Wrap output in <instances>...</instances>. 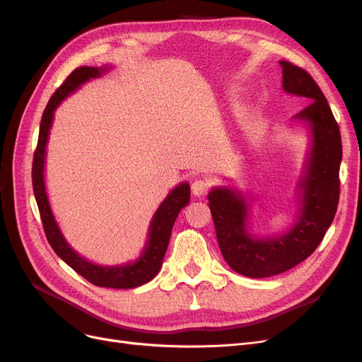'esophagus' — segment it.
Returning <instances> with one entry per match:
<instances>
[{"label":"esophagus","instance_id":"obj_1","mask_svg":"<svg viewBox=\"0 0 362 362\" xmlns=\"http://www.w3.org/2000/svg\"><path fill=\"white\" fill-rule=\"evenodd\" d=\"M208 185H210V184H208L206 181H204V180H196L192 184V193L194 196H202V194H205L208 192Z\"/></svg>","mask_w":362,"mask_h":362}]
</instances>
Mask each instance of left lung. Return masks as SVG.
Segmentation results:
<instances>
[{"label":"left lung","mask_w":362,"mask_h":362,"mask_svg":"<svg viewBox=\"0 0 362 362\" xmlns=\"http://www.w3.org/2000/svg\"><path fill=\"white\" fill-rule=\"evenodd\" d=\"M279 64L284 92L310 101L293 116L308 129L310 141L296 181L298 205L291 225L279 234L259 235L249 225L252 193L231 185H216L208 193L222 257L234 272L247 278L275 276L308 258L331 226L339 198L343 148L331 107L308 72L286 60Z\"/></svg>","instance_id":"8db88e82"}]
</instances>
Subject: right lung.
Instances as JSON below:
<instances>
[{
	"label": "right lung",
	"instance_id": "obj_1",
	"mask_svg": "<svg viewBox=\"0 0 362 362\" xmlns=\"http://www.w3.org/2000/svg\"><path fill=\"white\" fill-rule=\"evenodd\" d=\"M112 64H104L101 68L95 66H83L76 68L64 83L59 87L51 96V100L42 115L40 128H39V140L37 149L33 158V190H35V198L39 206L43 229L51 247L54 252L72 267L78 275L86 278L93 286L105 287V288H136L144 286V284L154 279L158 273L164 254L168 250V245L170 240V233L175 221H177L181 208L187 205L190 201V184L187 181L180 182L178 185L168 193L166 198L158 205L154 216H152L148 235L144 249L140 255L134 261H128L125 264L104 266L98 262L89 261L78 254L63 235L62 228L56 221V216L52 213V208L48 199V192L45 185V161H47V146L49 139V131L54 120V112L57 107L66 100L69 95L76 92L83 84L90 81L92 78L104 75L110 71Z\"/></svg>",
	"mask_w": 362,
	"mask_h": 362
}]
</instances>
